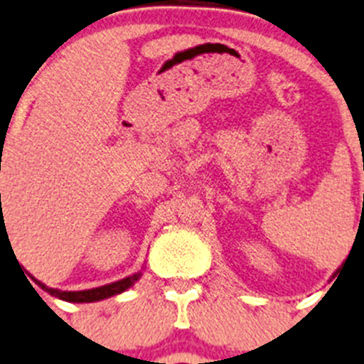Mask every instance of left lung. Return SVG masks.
<instances>
[{
  "mask_svg": "<svg viewBox=\"0 0 364 364\" xmlns=\"http://www.w3.org/2000/svg\"><path fill=\"white\" fill-rule=\"evenodd\" d=\"M338 272V270H337ZM337 272H335V274H337ZM335 274H333V277H335Z\"/></svg>",
  "mask_w": 364,
  "mask_h": 364,
  "instance_id": "left-lung-1",
  "label": "left lung"
}]
</instances>
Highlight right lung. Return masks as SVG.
I'll return each instance as SVG.
<instances>
[{"mask_svg": "<svg viewBox=\"0 0 364 364\" xmlns=\"http://www.w3.org/2000/svg\"><path fill=\"white\" fill-rule=\"evenodd\" d=\"M142 276V272H135L133 276H127L120 281H114V283H109V285L103 287H96V289H88V291H59V289H51V287L44 285L42 281L35 279V283L41 287L42 291H46L48 294L55 296V298H59V300L64 301H72V304H90V301H100L105 300V298H111V296L122 294L127 289L135 285L136 281L140 279Z\"/></svg>", "mask_w": 364, "mask_h": 364, "instance_id": "obj_1", "label": "right lung"}]
</instances>
